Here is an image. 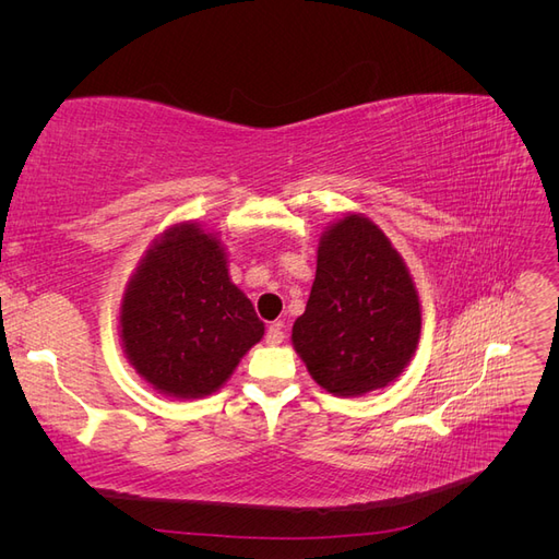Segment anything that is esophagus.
I'll use <instances>...</instances> for the list:
<instances>
[{
    "instance_id": "esophagus-1",
    "label": "esophagus",
    "mask_w": 559,
    "mask_h": 559,
    "mask_svg": "<svg viewBox=\"0 0 559 559\" xmlns=\"http://www.w3.org/2000/svg\"><path fill=\"white\" fill-rule=\"evenodd\" d=\"M284 324L282 321H275V324H270L265 331V343L267 345H280L284 341Z\"/></svg>"
}]
</instances>
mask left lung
<instances>
[{"instance_id":"8db88e82","label":"left lung","mask_w":559,"mask_h":559,"mask_svg":"<svg viewBox=\"0 0 559 559\" xmlns=\"http://www.w3.org/2000/svg\"><path fill=\"white\" fill-rule=\"evenodd\" d=\"M419 300L396 249L349 214L321 238L294 347L331 394L359 396L401 376L419 341Z\"/></svg>"}]
</instances>
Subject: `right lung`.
Wrapping results in <instances>:
<instances>
[{
	"label": "right lung",
	"mask_w": 559,
	"mask_h": 559,
	"mask_svg": "<svg viewBox=\"0 0 559 559\" xmlns=\"http://www.w3.org/2000/svg\"><path fill=\"white\" fill-rule=\"evenodd\" d=\"M121 335L146 382L198 399L230 378L263 337V321L230 282L218 240L186 224L167 230L130 280Z\"/></svg>",
	"instance_id": "right-lung-1"
}]
</instances>
